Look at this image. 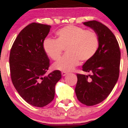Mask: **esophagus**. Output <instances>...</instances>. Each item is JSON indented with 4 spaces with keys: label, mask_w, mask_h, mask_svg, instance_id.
I'll use <instances>...</instances> for the list:
<instances>
[{
    "label": "esophagus",
    "mask_w": 128,
    "mask_h": 128,
    "mask_svg": "<svg viewBox=\"0 0 128 128\" xmlns=\"http://www.w3.org/2000/svg\"><path fill=\"white\" fill-rule=\"evenodd\" d=\"M61 74H62V76H65L66 74H67V73L66 72H62L61 73Z\"/></svg>",
    "instance_id": "1"
}]
</instances>
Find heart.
<instances>
[{
	"mask_svg": "<svg viewBox=\"0 0 128 128\" xmlns=\"http://www.w3.org/2000/svg\"><path fill=\"white\" fill-rule=\"evenodd\" d=\"M56 36V40L47 38L42 42L46 54L54 61L59 59L63 48H66L67 54L53 65L55 70L72 71L78 65L79 60L88 61L98 50L99 38L94 30L68 25L58 30Z\"/></svg>",
	"mask_w": 128,
	"mask_h": 128,
	"instance_id": "heart-1",
	"label": "heart"
}]
</instances>
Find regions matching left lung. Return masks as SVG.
Here are the masks:
<instances>
[{"instance_id":"8db88e82","label":"left lung","mask_w":128,"mask_h":128,"mask_svg":"<svg viewBox=\"0 0 128 128\" xmlns=\"http://www.w3.org/2000/svg\"><path fill=\"white\" fill-rule=\"evenodd\" d=\"M84 24L93 29L99 38V47L94 56L86 61L82 70L91 74H77L75 92L79 102L92 106L104 100L118 79L120 50L111 30L100 22L92 20Z\"/></svg>"}]
</instances>
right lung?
Instances as JSON below:
<instances>
[{
	"label": "right lung",
	"mask_w": 128,
	"mask_h": 128,
	"mask_svg": "<svg viewBox=\"0 0 128 128\" xmlns=\"http://www.w3.org/2000/svg\"><path fill=\"white\" fill-rule=\"evenodd\" d=\"M51 26L32 23L17 36L10 55L11 78L20 96L32 106L43 107L54 99L56 84L61 78L60 70L48 75L50 62L42 42Z\"/></svg>",
	"instance_id": "1"
}]
</instances>
